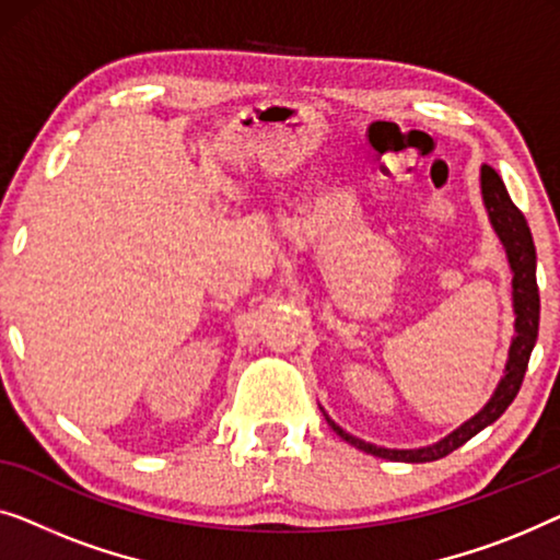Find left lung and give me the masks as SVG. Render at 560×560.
<instances>
[{
    "instance_id": "obj_1",
    "label": "left lung",
    "mask_w": 560,
    "mask_h": 560,
    "mask_svg": "<svg viewBox=\"0 0 560 560\" xmlns=\"http://www.w3.org/2000/svg\"><path fill=\"white\" fill-rule=\"evenodd\" d=\"M482 195H485V205H487V212H490L494 231H498L502 246L508 250L510 266H513V273H515L513 302H515V314H517L515 319L517 337L513 340V348H510L508 373L500 381L490 404H487L475 419H469L464 427L456 429L454 434H448L446 439H441L434 446L383 448V446L368 444V441L350 436L348 431H342L325 413V419L329 427L335 429V434H340L348 444L362 448V452L381 456V459H390V462H413V464L436 462L441 456L452 454L454 448L467 444V441L475 434H479L485 427H490V423L498 421L500 416L508 411V406L515 400L520 385H523L527 360H530L533 345L538 340V322H540V294H538V281H535L533 235H530V228H527L525 215L517 210V205L510 200L505 183H502V177L494 172V167H490V164H485L482 167Z\"/></svg>"
}]
</instances>
